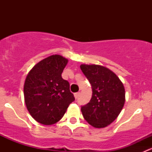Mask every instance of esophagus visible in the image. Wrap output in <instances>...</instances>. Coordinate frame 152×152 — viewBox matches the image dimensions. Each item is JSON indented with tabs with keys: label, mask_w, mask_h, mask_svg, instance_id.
<instances>
[{
	"label": "esophagus",
	"mask_w": 152,
	"mask_h": 152,
	"mask_svg": "<svg viewBox=\"0 0 152 152\" xmlns=\"http://www.w3.org/2000/svg\"><path fill=\"white\" fill-rule=\"evenodd\" d=\"M79 93H74V97H75V99H78V97H79Z\"/></svg>",
	"instance_id": "1"
}]
</instances>
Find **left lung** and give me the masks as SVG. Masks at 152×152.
<instances>
[{"instance_id": "left-lung-1", "label": "left lung", "mask_w": 152, "mask_h": 152, "mask_svg": "<svg viewBox=\"0 0 152 152\" xmlns=\"http://www.w3.org/2000/svg\"><path fill=\"white\" fill-rule=\"evenodd\" d=\"M80 68L92 86L90 102L81 107L82 115L96 128H104L113 123L125 103L123 83L113 71L97 65H81Z\"/></svg>"}]
</instances>
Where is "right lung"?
Returning <instances> with one entry per match:
<instances>
[{
    "instance_id": "add662e5",
    "label": "right lung",
    "mask_w": 152,
    "mask_h": 152,
    "mask_svg": "<svg viewBox=\"0 0 152 152\" xmlns=\"http://www.w3.org/2000/svg\"><path fill=\"white\" fill-rule=\"evenodd\" d=\"M67 59L52 55L42 59L29 71L24 84L27 110L35 121L44 125L59 121L75 100L70 84L62 78Z\"/></svg>"
}]
</instances>
